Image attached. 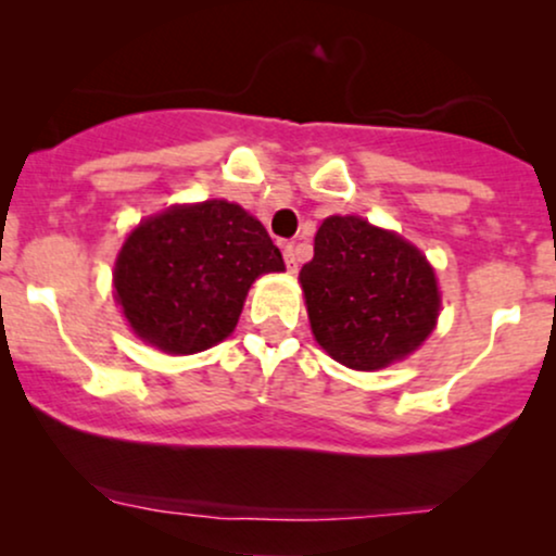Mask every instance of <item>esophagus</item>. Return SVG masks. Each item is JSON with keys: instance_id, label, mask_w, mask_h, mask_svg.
Returning a JSON list of instances; mask_svg holds the SVG:
<instances>
[{"instance_id": "esophagus-1", "label": "esophagus", "mask_w": 556, "mask_h": 556, "mask_svg": "<svg viewBox=\"0 0 556 556\" xmlns=\"http://www.w3.org/2000/svg\"><path fill=\"white\" fill-rule=\"evenodd\" d=\"M282 253H285V264H287V269H290V271H298V251H295V245H292V242H287Z\"/></svg>"}]
</instances>
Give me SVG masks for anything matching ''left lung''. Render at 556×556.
I'll return each instance as SVG.
<instances>
[{
  "label": "left lung",
  "mask_w": 556,
  "mask_h": 556,
  "mask_svg": "<svg viewBox=\"0 0 556 556\" xmlns=\"http://www.w3.org/2000/svg\"><path fill=\"white\" fill-rule=\"evenodd\" d=\"M314 337L342 366L374 371L405 358L439 316L429 261L358 216H329L300 269Z\"/></svg>",
  "instance_id": "left-lung-1"
}]
</instances>
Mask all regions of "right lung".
I'll return each mask as SVG.
<instances>
[{
	"instance_id": "right-lung-1",
	"label": "right lung",
	"mask_w": 556,
	"mask_h": 556,
	"mask_svg": "<svg viewBox=\"0 0 556 556\" xmlns=\"http://www.w3.org/2000/svg\"><path fill=\"white\" fill-rule=\"evenodd\" d=\"M285 261L238 203L175 206L132 229L114 266V292L138 337L190 355L232 334L248 287Z\"/></svg>"
}]
</instances>
